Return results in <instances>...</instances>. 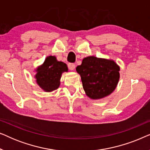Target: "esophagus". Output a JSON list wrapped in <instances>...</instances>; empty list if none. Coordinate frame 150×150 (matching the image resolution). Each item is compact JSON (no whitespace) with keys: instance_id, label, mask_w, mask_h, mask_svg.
Masks as SVG:
<instances>
[{"instance_id":"1","label":"esophagus","mask_w":150,"mask_h":150,"mask_svg":"<svg viewBox=\"0 0 150 150\" xmlns=\"http://www.w3.org/2000/svg\"><path fill=\"white\" fill-rule=\"evenodd\" d=\"M68 68L70 70H74L75 69V64L74 63H68Z\"/></svg>"}]
</instances>
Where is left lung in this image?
I'll list each match as a JSON object with an SVG mask.
<instances>
[{"label":"left lung","mask_w":150,"mask_h":150,"mask_svg":"<svg viewBox=\"0 0 150 150\" xmlns=\"http://www.w3.org/2000/svg\"><path fill=\"white\" fill-rule=\"evenodd\" d=\"M76 69L81 76L86 95L93 100L110 95L120 79V67L110 59L87 57Z\"/></svg>","instance_id":"left-lung-1"}]
</instances>
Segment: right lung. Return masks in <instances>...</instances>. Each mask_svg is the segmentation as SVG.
Masks as SVG:
<instances>
[{"label": "right lung", "instance_id": "obj_1", "mask_svg": "<svg viewBox=\"0 0 150 150\" xmlns=\"http://www.w3.org/2000/svg\"><path fill=\"white\" fill-rule=\"evenodd\" d=\"M67 71L68 68L65 63L57 61L54 56H49L36 69L35 78L38 85L44 91L50 92L58 89L62 73Z\"/></svg>", "mask_w": 150, "mask_h": 150}]
</instances>
